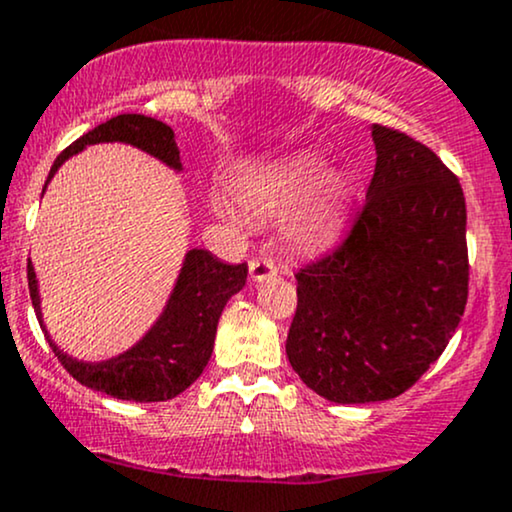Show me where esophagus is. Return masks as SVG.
Returning <instances> with one entry per match:
<instances>
[{"label":"esophagus","mask_w":512,"mask_h":512,"mask_svg":"<svg viewBox=\"0 0 512 512\" xmlns=\"http://www.w3.org/2000/svg\"><path fill=\"white\" fill-rule=\"evenodd\" d=\"M276 276V264L272 260H267V257H255V260H250V279L252 281H267Z\"/></svg>","instance_id":"34e87169"}]
</instances>
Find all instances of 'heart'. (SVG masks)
I'll return each instance as SVG.
<instances>
[{
    "label": "heart",
    "mask_w": 512,
    "mask_h": 512,
    "mask_svg": "<svg viewBox=\"0 0 512 512\" xmlns=\"http://www.w3.org/2000/svg\"><path fill=\"white\" fill-rule=\"evenodd\" d=\"M355 186L341 171H322L315 157H291L264 166L236 188L240 212L250 219L286 215L283 229L298 245H322L334 238L353 205ZM214 212L238 226L240 214L224 197L214 200Z\"/></svg>",
    "instance_id": "heart-1"
}]
</instances>
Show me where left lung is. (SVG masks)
Returning a JSON list of instances; mask_svg holds the SVG:
<instances>
[{"mask_svg":"<svg viewBox=\"0 0 512 512\" xmlns=\"http://www.w3.org/2000/svg\"><path fill=\"white\" fill-rule=\"evenodd\" d=\"M377 166L353 229L307 262L286 355L331 403L400 396L439 360L467 303V209L455 174L410 135L372 126Z\"/></svg>","mask_w":512,"mask_h":512,"instance_id":"1","label":"left lung"}]
</instances>
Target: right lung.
Instances as JSON below:
<instances>
[{"label": "right lung", "instance_id": "1", "mask_svg": "<svg viewBox=\"0 0 512 512\" xmlns=\"http://www.w3.org/2000/svg\"><path fill=\"white\" fill-rule=\"evenodd\" d=\"M97 143L133 145L164 162L169 169H183L174 131L166 123L143 114H119L66 147L54 159L47 183L52 181V176L66 159ZM245 279H248L245 262L226 264L207 250H188L174 291L169 295V303L157 322L152 324V329L126 353L102 362H83L66 355L49 338L45 322H42L38 279H35V269L28 260V288L35 315L45 331L49 348L59 357L66 372L92 391H102L121 400H135V403H157V400L176 398L200 377L212 357L214 336H217V324L224 305L229 303L231 295H236L245 286Z\"/></svg>", "mask_w": 512, "mask_h": 512}]
</instances>
